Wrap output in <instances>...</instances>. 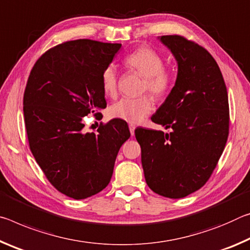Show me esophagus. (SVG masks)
I'll return each instance as SVG.
<instances>
[{"mask_svg":"<svg viewBox=\"0 0 250 250\" xmlns=\"http://www.w3.org/2000/svg\"><path fill=\"white\" fill-rule=\"evenodd\" d=\"M128 127H129L130 135H132V136H134V135H135V126L133 124H129Z\"/></svg>","mask_w":250,"mask_h":250,"instance_id":"obj_1","label":"esophagus"}]
</instances>
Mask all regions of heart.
Here are the masks:
<instances>
[{
  "mask_svg": "<svg viewBox=\"0 0 250 250\" xmlns=\"http://www.w3.org/2000/svg\"><path fill=\"white\" fill-rule=\"evenodd\" d=\"M130 71L144 77L143 91L154 97L163 98L171 86V74L164 67L163 56L153 48L142 46L130 52L124 59ZM117 73L114 66L106 67L102 73V88L106 96L114 97L117 93ZM153 110V102L148 96L122 98L109 107V115L129 124H138Z\"/></svg>",
  "mask_w": 250,
  "mask_h": 250,
  "instance_id": "1",
  "label": "heart"
}]
</instances>
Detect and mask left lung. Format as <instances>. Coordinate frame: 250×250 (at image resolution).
<instances>
[{"label": "left lung", "instance_id": "obj_1", "mask_svg": "<svg viewBox=\"0 0 250 250\" xmlns=\"http://www.w3.org/2000/svg\"><path fill=\"white\" fill-rule=\"evenodd\" d=\"M177 62V77L152 121L167 128L135 129L148 187L168 198H183L209 179L229 130L227 88L208 51L179 35L158 38Z\"/></svg>", "mask_w": 250, "mask_h": 250}]
</instances>
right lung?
<instances>
[{
    "instance_id": "1",
    "label": "right lung",
    "mask_w": 250,
    "mask_h": 250,
    "mask_svg": "<svg viewBox=\"0 0 250 250\" xmlns=\"http://www.w3.org/2000/svg\"><path fill=\"white\" fill-rule=\"evenodd\" d=\"M122 44L75 40L56 45L36 61L24 92L23 112L31 152L61 193L85 199L112 178L123 143L130 136L122 120L85 133L83 117L106 107L102 73Z\"/></svg>"
}]
</instances>
